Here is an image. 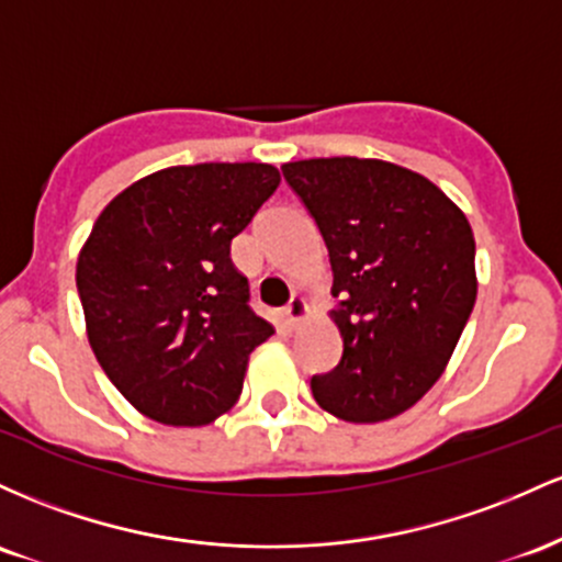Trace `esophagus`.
<instances>
[{
  "instance_id": "1",
  "label": "esophagus",
  "mask_w": 562,
  "mask_h": 562,
  "mask_svg": "<svg viewBox=\"0 0 562 562\" xmlns=\"http://www.w3.org/2000/svg\"><path fill=\"white\" fill-rule=\"evenodd\" d=\"M305 315H307V302L302 297H292V302L283 307V324H286L289 329H294Z\"/></svg>"
}]
</instances>
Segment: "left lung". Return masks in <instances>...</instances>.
<instances>
[{"instance_id":"left-lung-1","label":"left lung","mask_w":562,"mask_h":562,"mask_svg":"<svg viewBox=\"0 0 562 562\" xmlns=\"http://www.w3.org/2000/svg\"><path fill=\"white\" fill-rule=\"evenodd\" d=\"M281 172L313 214L334 273L342 358L313 376V398L356 425L398 417L443 374L475 305L468 217L438 186L390 161L334 156Z\"/></svg>"}]
</instances>
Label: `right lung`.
<instances>
[{
	"mask_svg": "<svg viewBox=\"0 0 562 562\" xmlns=\"http://www.w3.org/2000/svg\"><path fill=\"white\" fill-rule=\"evenodd\" d=\"M279 182V169L255 161L169 167L94 220L77 262L87 337L145 417L201 427L241 395L249 352L273 326L249 307L231 241Z\"/></svg>",
	"mask_w": 562,
	"mask_h": 562,
	"instance_id": "1",
	"label": "right lung"
}]
</instances>
